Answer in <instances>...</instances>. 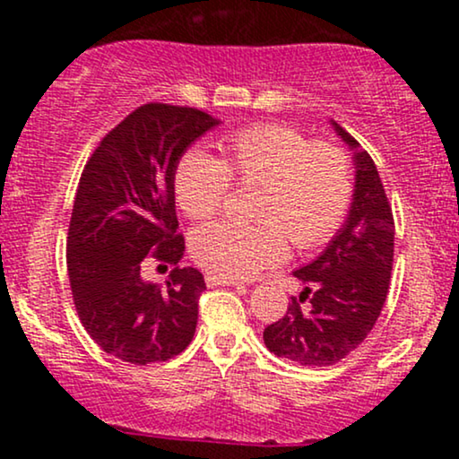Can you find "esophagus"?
<instances>
[{
  "label": "esophagus",
  "mask_w": 459,
  "mask_h": 459,
  "mask_svg": "<svg viewBox=\"0 0 459 459\" xmlns=\"http://www.w3.org/2000/svg\"><path fill=\"white\" fill-rule=\"evenodd\" d=\"M204 281H207L209 287H233V284H237V281H233V278H222V276H215V273H209L204 276Z\"/></svg>",
  "instance_id": "1"
}]
</instances>
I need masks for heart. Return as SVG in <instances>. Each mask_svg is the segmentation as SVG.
<instances>
[{"mask_svg": "<svg viewBox=\"0 0 459 459\" xmlns=\"http://www.w3.org/2000/svg\"><path fill=\"white\" fill-rule=\"evenodd\" d=\"M222 160L189 149L177 163L175 196L183 213L212 218L237 183L259 181L255 224L209 222L194 229L189 252L200 267L222 278H250L278 265L289 240L299 250L328 241L351 203L350 160L339 146L310 142L284 125H255L220 144Z\"/></svg>", "mask_w": 459, "mask_h": 459, "instance_id": "1", "label": "heart"}]
</instances>
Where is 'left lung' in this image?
<instances>
[{
    "instance_id": "obj_1",
    "label": "left lung",
    "mask_w": 459,
    "mask_h": 459,
    "mask_svg": "<svg viewBox=\"0 0 459 459\" xmlns=\"http://www.w3.org/2000/svg\"><path fill=\"white\" fill-rule=\"evenodd\" d=\"M332 127L354 151L350 213L317 259L293 272L304 291L263 332L272 354L304 367L334 365L367 339L386 302L393 270V209L376 163L341 125ZM302 301L309 302L307 309Z\"/></svg>"
}]
</instances>
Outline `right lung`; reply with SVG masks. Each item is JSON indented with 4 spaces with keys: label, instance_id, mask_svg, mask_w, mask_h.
Returning a JSON list of instances; mask_svg holds the SVG:
<instances>
[{
    "label": "right lung",
    "instance_id": "right-lung-1",
    "mask_svg": "<svg viewBox=\"0 0 459 459\" xmlns=\"http://www.w3.org/2000/svg\"><path fill=\"white\" fill-rule=\"evenodd\" d=\"M215 125L194 108L140 105L105 135L79 178L66 239L73 302L94 343L131 365L178 356L196 332L203 273L175 267L160 287L144 270L183 259L175 170Z\"/></svg>",
    "mask_w": 459,
    "mask_h": 459
}]
</instances>
